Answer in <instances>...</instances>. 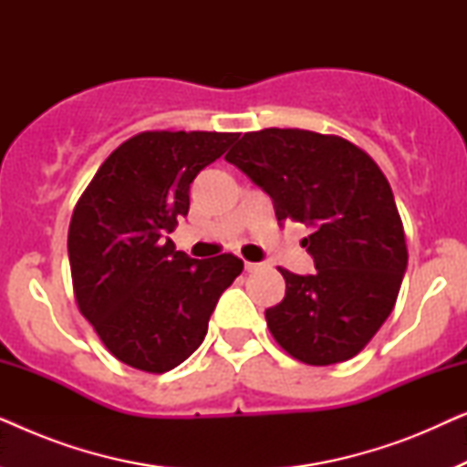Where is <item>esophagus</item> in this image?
<instances>
[{
    "label": "esophagus",
    "mask_w": 467,
    "mask_h": 467,
    "mask_svg": "<svg viewBox=\"0 0 467 467\" xmlns=\"http://www.w3.org/2000/svg\"><path fill=\"white\" fill-rule=\"evenodd\" d=\"M264 265H265V264H253V261H246L244 270H246V272H259Z\"/></svg>",
    "instance_id": "34e87169"
}]
</instances>
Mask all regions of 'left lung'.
Listing matches in <instances>:
<instances>
[{
    "label": "left lung",
    "mask_w": 467,
    "mask_h": 467,
    "mask_svg": "<svg viewBox=\"0 0 467 467\" xmlns=\"http://www.w3.org/2000/svg\"><path fill=\"white\" fill-rule=\"evenodd\" d=\"M225 159L274 202L280 225L304 223L315 274L280 267L285 299L265 310L274 340L308 366L355 357L391 315L408 251L374 159L348 140L306 130L244 133Z\"/></svg>",
    "instance_id": "left-lung-1"
}]
</instances>
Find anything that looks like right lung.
Instances as JSON below:
<instances>
[{
	"instance_id": "obj_1",
	"label": "right lung",
	"mask_w": 467,
	"mask_h": 467,
	"mask_svg": "<svg viewBox=\"0 0 467 467\" xmlns=\"http://www.w3.org/2000/svg\"><path fill=\"white\" fill-rule=\"evenodd\" d=\"M238 133L144 131L101 163L67 234L74 296L106 348L163 374L195 353L242 259H191L168 234L189 213V187Z\"/></svg>"
}]
</instances>
